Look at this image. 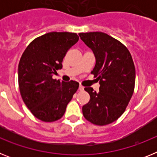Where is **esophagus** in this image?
Returning a JSON list of instances; mask_svg holds the SVG:
<instances>
[{
	"label": "esophagus",
	"mask_w": 157,
	"mask_h": 157,
	"mask_svg": "<svg viewBox=\"0 0 157 157\" xmlns=\"http://www.w3.org/2000/svg\"><path fill=\"white\" fill-rule=\"evenodd\" d=\"M79 90L80 91H82V90H84V86H82V85H79Z\"/></svg>",
	"instance_id": "34e87169"
}]
</instances>
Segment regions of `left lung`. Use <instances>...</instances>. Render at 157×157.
<instances>
[{"instance_id": "1", "label": "left lung", "mask_w": 157, "mask_h": 157, "mask_svg": "<svg viewBox=\"0 0 157 157\" xmlns=\"http://www.w3.org/2000/svg\"><path fill=\"white\" fill-rule=\"evenodd\" d=\"M78 35L95 56L91 74L100 83L99 92L92 87L85 88L90 99L83 105L82 114L95 125H108L125 112L134 93L135 67L132 56L125 45L103 32Z\"/></svg>"}]
</instances>
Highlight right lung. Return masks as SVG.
Wrapping results in <instances>:
<instances>
[{"label":"right lung","mask_w":157,"mask_h":157,"mask_svg":"<svg viewBox=\"0 0 157 157\" xmlns=\"http://www.w3.org/2000/svg\"><path fill=\"white\" fill-rule=\"evenodd\" d=\"M78 41L70 32H50L37 37L22 55L18 67L20 94L31 113L43 122H54L64 114L79 86L75 81L60 82L52 75L62 68L69 48Z\"/></svg>","instance_id":"1"}]
</instances>
